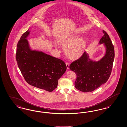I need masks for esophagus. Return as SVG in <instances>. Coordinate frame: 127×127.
<instances>
[{"label":"esophagus","instance_id":"esophagus-1","mask_svg":"<svg viewBox=\"0 0 127 127\" xmlns=\"http://www.w3.org/2000/svg\"><path fill=\"white\" fill-rule=\"evenodd\" d=\"M66 68L67 69H68L69 68V63L68 62H66Z\"/></svg>","mask_w":127,"mask_h":127}]
</instances>
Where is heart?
Segmentation results:
<instances>
[{"instance_id":"1","label":"heart","mask_w":127,"mask_h":127,"mask_svg":"<svg viewBox=\"0 0 127 127\" xmlns=\"http://www.w3.org/2000/svg\"><path fill=\"white\" fill-rule=\"evenodd\" d=\"M59 44L64 49L66 56L71 60H76L81 57L86 47L84 39L76 35L60 40ZM56 47V45H55Z\"/></svg>"}]
</instances>
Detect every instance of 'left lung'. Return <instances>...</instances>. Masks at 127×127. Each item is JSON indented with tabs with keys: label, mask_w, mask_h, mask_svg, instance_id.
Here are the masks:
<instances>
[{
	"label": "left lung",
	"mask_w": 127,
	"mask_h": 127,
	"mask_svg": "<svg viewBox=\"0 0 127 127\" xmlns=\"http://www.w3.org/2000/svg\"><path fill=\"white\" fill-rule=\"evenodd\" d=\"M104 36L99 44H104L106 48L105 56L98 61H91L86 52L69 66L77 77L74 82L75 88L84 92H91L105 83L112 72L114 58V49L109 35L103 31Z\"/></svg>",
	"instance_id": "obj_1"
}]
</instances>
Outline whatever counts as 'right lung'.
Masks as SVG:
<instances>
[{
  "label": "right lung",
  "mask_w": 127,
  "mask_h": 127,
  "mask_svg": "<svg viewBox=\"0 0 127 127\" xmlns=\"http://www.w3.org/2000/svg\"><path fill=\"white\" fill-rule=\"evenodd\" d=\"M29 30L22 34L17 46L18 66L28 83L51 92L58 84V80L66 69L65 62L43 52L31 50L27 37Z\"/></svg>",
  "instance_id": "right-lung-1"
}]
</instances>
